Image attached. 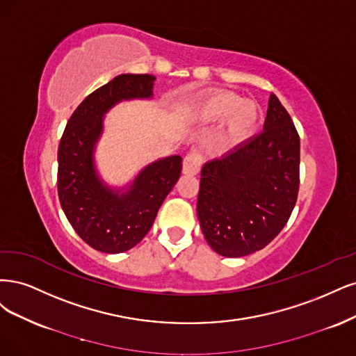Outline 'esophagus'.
I'll use <instances>...</instances> for the list:
<instances>
[{
    "label": "esophagus",
    "mask_w": 356,
    "mask_h": 356,
    "mask_svg": "<svg viewBox=\"0 0 356 356\" xmlns=\"http://www.w3.org/2000/svg\"><path fill=\"white\" fill-rule=\"evenodd\" d=\"M202 161H204V158L200 152H197V151L189 152L185 156V159H183V173L189 175V176L198 175V171L202 165Z\"/></svg>",
    "instance_id": "esophagus-1"
}]
</instances>
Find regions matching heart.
<instances>
[{
	"mask_svg": "<svg viewBox=\"0 0 356 356\" xmlns=\"http://www.w3.org/2000/svg\"><path fill=\"white\" fill-rule=\"evenodd\" d=\"M260 108L253 100H243L231 91H217L200 102L192 117L201 122L225 121V137L231 145L247 142L260 122Z\"/></svg>",
	"mask_w": 356,
	"mask_h": 356,
	"instance_id": "obj_1",
	"label": "heart"
}]
</instances>
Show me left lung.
<instances>
[{"mask_svg":"<svg viewBox=\"0 0 356 356\" xmlns=\"http://www.w3.org/2000/svg\"><path fill=\"white\" fill-rule=\"evenodd\" d=\"M299 134L270 95L263 131L202 165L197 213L217 254L248 256L282 231L299 193Z\"/></svg>","mask_w":356,"mask_h":356,"instance_id":"1","label":"left lung"}]
</instances>
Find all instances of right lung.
<instances>
[{
  "label": "right lung",
  "mask_w": 356,
  "mask_h": 356,
  "mask_svg": "<svg viewBox=\"0 0 356 356\" xmlns=\"http://www.w3.org/2000/svg\"><path fill=\"white\" fill-rule=\"evenodd\" d=\"M154 83L155 76L147 74L115 76L83 100L60 139V205L75 232L102 253H124L139 244L180 177V155L156 159L122 188L109 186L96 168L95 151L103 133V118L122 100L152 99Z\"/></svg>",
  "instance_id": "right-lung-1"
}]
</instances>
